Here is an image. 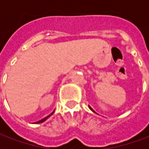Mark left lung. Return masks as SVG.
I'll return each instance as SVG.
<instances>
[{
  "mask_svg": "<svg viewBox=\"0 0 149 149\" xmlns=\"http://www.w3.org/2000/svg\"><path fill=\"white\" fill-rule=\"evenodd\" d=\"M88 108H89V109H91V110H92V111H93V112H94L93 110V109H92V108H91V107H90V106H88Z\"/></svg>",
  "mask_w": 149,
  "mask_h": 149,
  "instance_id": "1",
  "label": "left lung"
}]
</instances>
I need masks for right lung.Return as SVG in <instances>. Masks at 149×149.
Listing matches in <instances>:
<instances>
[{
  "label": "right lung",
  "instance_id": "add662e5",
  "mask_svg": "<svg viewBox=\"0 0 149 149\" xmlns=\"http://www.w3.org/2000/svg\"><path fill=\"white\" fill-rule=\"evenodd\" d=\"M53 112H52V113H51V114H50V115L47 116H46V117H45V118H43L42 120H39V121L36 122V124H39V123H43V122H44V121H45V120H47V119L49 118V117H50V116H52V114H53Z\"/></svg>",
  "mask_w": 149,
  "mask_h": 149
}]
</instances>
